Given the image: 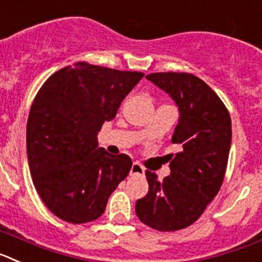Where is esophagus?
Wrapping results in <instances>:
<instances>
[{
	"label": "esophagus",
	"instance_id": "esophagus-1",
	"mask_svg": "<svg viewBox=\"0 0 262 262\" xmlns=\"http://www.w3.org/2000/svg\"><path fill=\"white\" fill-rule=\"evenodd\" d=\"M145 174V167L140 162H133L130 169V175H142Z\"/></svg>",
	"mask_w": 262,
	"mask_h": 262
}]
</instances>
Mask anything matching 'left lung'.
<instances>
[{"mask_svg":"<svg viewBox=\"0 0 262 262\" xmlns=\"http://www.w3.org/2000/svg\"><path fill=\"white\" fill-rule=\"evenodd\" d=\"M165 91L179 112L169 156L170 175L145 171L149 192L136 203L138 219L157 231H177L199 219L222 187L229 149L231 117L219 96L202 79L185 72H158L146 76Z\"/></svg>","mask_w":262,"mask_h":262,"instance_id":"left-lung-1","label":"left lung"}]
</instances>
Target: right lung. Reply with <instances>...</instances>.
Here are the masks:
<instances>
[{"label": "right lung", "mask_w": 262, "mask_h": 262, "mask_svg": "<svg viewBox=\"0 0 262 262\" xmlns=\"http://www.w3.org/2000/svg\"><path fill=\"white\" fill-rule=\"evenodd\" d=\"M76 63L56 71L35 96L27 120V161L40 199L72 224L103 215L132 159L99 147L97 134L144 77Z\"/></svg>", "instance_id": "right-lung-1"}]
</instances>
